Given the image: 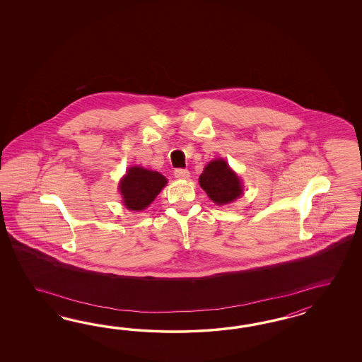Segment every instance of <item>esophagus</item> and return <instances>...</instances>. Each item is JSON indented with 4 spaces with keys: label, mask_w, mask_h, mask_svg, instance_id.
Listing matches in <instances>:
<instances>
[{
    "label": "esophagus",
    "mask_w": 362,
    "mask_h": 362,
    "mask_svg": "<svg viewBox=\"0 0 362 362\" xmlns=\"http://www.w3.org/2000/svg\"><path fill=\"white\" fill-rule=\"evenodd\" d=\"M174 175L177 179H187L189 176V171L186 170V168H176L175 171H174Z\"/></svg>",
    "instance_id": "esophagus-1"
}]
</instances>
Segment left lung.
Masks as SVG:
<instances>
[{"instance_id":"left-lung-1","label":"left lung","mask_w":362,"mask_h":362,"mask_svg":"<svg viewBox=\"0 0 362 362\" xmlns=\"http://www.w3.org/2000/svg\"><path fill=\"white\" fill-rule=\"evenodd\" d=\"M199 183L209 199L219 206L233 202L243 192L239 176L221 159L212 160L206 165Z\"/></svg>"}]
</instances>
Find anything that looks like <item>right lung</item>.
<instances>
[{
    "mask_svg": "<svg viewBox=\"0 0 362 362\" xmlns=\"http://www.w3.org/2000/svg\"><path fill=\"white\" fill-rule=\"evenodd\" d=\"M165 183L167 179L165 176L156 171L142 167H132L119 185L124 206L132 211L146 209Z\"/></svg>",
    "mask_w": 362,
    "mask_h": 362,
    "instance_id": "1",
    "label": "right lung"
}]
</instances>
